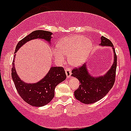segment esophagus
<instances>
[{
	"instance_id": "esophagus-1",
	"label": "esophagus",
	"mask_w": 131,
	"mask_h": 131,
	"mask_svg": "<svg viewBox=\"0 0 131 131\" xmlns=\"http://www.w3.org/2000/svg\"><path fill=\"white\" fill-rule=\"evenodd\" d=\"M66 76H67V78H71V74H72V72H71V69L69 68H67L65 70Z\"/></svg>"
}]
</instances>
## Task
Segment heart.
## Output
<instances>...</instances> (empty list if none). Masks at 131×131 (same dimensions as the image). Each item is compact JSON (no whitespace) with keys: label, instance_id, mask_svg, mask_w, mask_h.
I'll use <instances>...</instances> for the list:
<instances>
[{"label":"heart","instance_id":"heart-1","mask_svg":"<svg viewBox=\"0 0 131 131\" xmlns=\"http://www.w3.org/2000/svg\"><path fill=\"white\" fill-rule=\"evenodd\" d=\"M92 49L91 41L82 35H76L66 37L57 44L54 57L60 62L64 61L63 55L68 56V61L72 66H81L84 63Z\"/></svg>","mask_w":131,"mask_h":131}]
</instances>
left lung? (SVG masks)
I'll return each instance as SVG.
<instances>
[{"mask_svg":"<svg viewBox=\"0 0 131 131\" xmlns=\"http://www.w3.org/2000/svg\"><path fill=\"white\" fill-rule=\"evenodd\" d=\"M102 46H111L114 52V62L111 69L104 76L93 77L88 72L86 64L74 68L72 71V76L77 78L80 85L74 94L76 99L83 103L91 104L99 101L106 95L115 82L117 68V56L112 42L105 37H101Z\"/></svg>","mask_w":131,"mask_h":131,"instance_id":"obj_1","label":"left lung"}]
</instances>
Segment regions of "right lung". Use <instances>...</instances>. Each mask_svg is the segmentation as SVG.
Here are the masks:
<instances>
[{
	"instance_id": "right-lung-1",
	"label": "right lung",
	"mask_w": 131,
	"mask_h": 131,
	"mask_svg": "<svg viewBox=\"0 0 131 131\" xmlns=\"http://www.w3.org/2000/svg\"><path fill=\"white\" fill-rule=\"evenodd\" d=\"M52 33L43 30L33 31L18 42L16 46L11 69V76L18 94L25 102L31 106H43L52 101L55 95L56 86L66 79V74L62 67H52L43 79L34 84L23 82L17 74L14 66V58L17 50L26 42L33 39H43L50 43Z\"/></svg>"
}]
</instances>
